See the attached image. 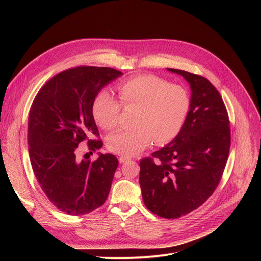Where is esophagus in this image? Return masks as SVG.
Wrapping results in <instances>:
<instances>
[{
    "mask_svg": "<svg viewBox=\"0 0 261 261\" xmlns=\"http://www.w3.org/2000/svg\"><path fill=\"white\" fill-rule=\"evenodd\" d=\"M118 160H119V163H125V162H127V161L131 160V158H129V156H125V155H120Z\"/></svg>",
    "mask_w": 261,
    "mask_h": 261,
    "instance_id": "1",
    "label": "esophagus"
}]
</instances>
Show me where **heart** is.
Listing matches in <instances>:
<instances>
[{
  "label": "heart",
  "instance_id": "1",
  "mask_svg": "<svg viewBox=\"0 0 261 261\" xmlns=\"http://www.w3.org/2000/svg\"><path fill=\"white\" fill-rule=\"evenodd\" d=\"M116 89L119 101L102 90L92 103L93 118L105 130L118 126L121 106L136 107L135 126L108 138L107 147L111 152L130 158L143 151L153 140L158 145L168 144L182 130L190 108V96L184 87L143 74L123 80Z\"/></svg>",
  "mask_w": 261,
  "mask_h": 261
}]
</instances>
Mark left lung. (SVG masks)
I'll return each instance as SVG.
<instances>
[{"instance_id": "1", "label": "left lung", "mask_w": 261, "mask_h": 261, "mask_svg": "<svg viewBox=\"0 0 261 261\" xmlns=\"http://www.w3.org/2000/svg\"><path fill=\"white\" fill-rule=\"evenodd\" d=\"M190 85V109L184 126L166 147L140 162L146 207L176 219L200 207L216 190L226 165L230 128L222 96L203 76L169 68Z\"/></svg>"}]
</instances>
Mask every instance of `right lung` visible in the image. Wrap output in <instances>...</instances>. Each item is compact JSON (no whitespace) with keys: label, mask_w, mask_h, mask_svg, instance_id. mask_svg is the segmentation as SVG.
Wrapping results in <instances>:
<instances>
[{"label":"right lung","mask_w":261,"mask_h":261,"mask_svg":"<svg viewBox=\"0 0 261 261\" xmlns=\"http://www.w3.org/2000/svg\"><path fill=\"white\" fill-rule=\"evenodd\" d=\"M121 74L111 67L68 68L45 82L33 101L27 134L32 167L47 199L67 215L100 207L111 189L117 158L80 160L78 146L87 143L91 154L102 147L92 103L100 89Z\"/></svg>","instance_id":"add662e5"}]
</instances>
